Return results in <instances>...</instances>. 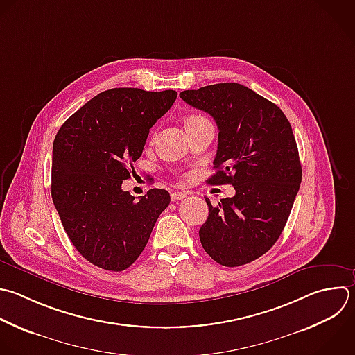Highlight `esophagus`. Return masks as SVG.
I'll return each mask as SVG.
<instances>
[{"label":"esophagus","instance_id":"1","mask_svg":"<svg viewBox=\"0 0 355 355\" xmlns=\"http://www.w3.org/2000/svg\"><path fill=\"white\" fill-rule=\"evenodd\" d=\"M187 196H189L187 191H175V193L171 194V200H172V201H179V200L186 198Z\"/></svg>","mask_w":355,"mask_h":355}]
</instances>
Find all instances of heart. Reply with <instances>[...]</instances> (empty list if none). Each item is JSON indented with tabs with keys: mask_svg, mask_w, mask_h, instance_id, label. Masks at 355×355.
<instances>
[{
	"mask_svg": "<svg viewBox=\"0 0 355 355\" xmlns=\"http://www.w3.org/2000/svg\"><path fill=\"white\" fill-rule=\"evenodd\" d=\"M202 119H207V118L194 114V115H189V116L184 119V123H186V125H190V123H194V122H200V121H202Z\"/></svg>",
	"mask_w": 355,
	"mask_h": 355,
	"instance_id": "b5f03b06",
	"label": "heart"
}]
</instances>
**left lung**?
Masks as SVG:
<instances>
[{
    "label": "left lung",
    "mask_w": 355,
    "mask_h": 355,
    "mask_svg": "<svg viewBox=\"0 0 355 355\" xmlns=\"http://www.w3.org/2000/svg\"><path fill=\"white\" fill-rule=\"evenodd\" d=\"M180 98L216 122L218 151L211 184L234 186L233 197L212 205L200 227L207 254L223 266L263 255L282 234L301 183V164L282 110L239 83L184 90Z\"/></svg>",
    "instance_id": "left-lung-1"
}]
</instances>
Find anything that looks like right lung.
<instances>
[{"label":"right lung","mask_w":355,"mask_h":355,"mask_svg":"<svg viewBox=\"0 0 355 355\" xmlns=\"http://www.w3.org/2000/svg\"><path fill=\"white\" fill-rule=\"evenodd\" d=\"M176 97L175 90L111 89L76 111L55 136L53 201L75 248L98 268H129L169 205L166 190L151 189L136 201L122 182Z\"/></svg>","instance_id":"add662e5"}]
</instances>
